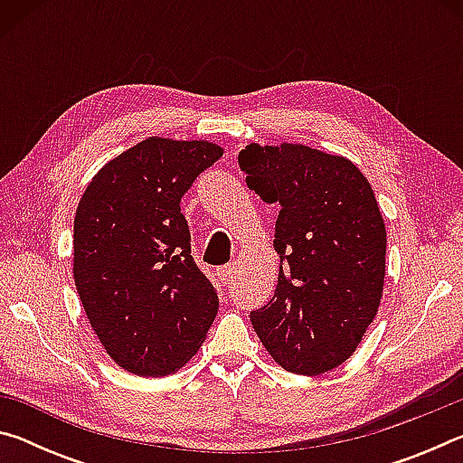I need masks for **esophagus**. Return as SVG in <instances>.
<instances>
[{
  "label": "esophagus",
  "instance_id": "34e87169",
  "mask_svg": "<svg viewBox=\"0 0 463 463\" xmlns=\"http://www.w3.org/2000/svg\"><path fill=\"white\" fill-rule=\"evenodd\" d=\"M234 273V263H229V265H222L221 269H218V276H221L222 281H229L232 278Z\"/></svg>",
  "mask_w": 463,
  "mask_h": 463
}]
</instances>
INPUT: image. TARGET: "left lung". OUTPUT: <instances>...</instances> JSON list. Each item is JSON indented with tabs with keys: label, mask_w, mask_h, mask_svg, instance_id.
I'll return each instance as SVG.
<instances>
[{
	"label": "left lung",
	"mask_w": 463,
	"mask_h": 463,
	"mask_svg": "<svg viewBox=\"0 0 463 463\" xmlns=\"http://www.w3.org/2000/svg\"><path fill=\"white\" fill-rule=\"evenodd\" d=\"M239 165L249 190L279 203L278 288L250 325L284 370L331 372L354 355L383 292L386 224L372 185L347 156L300 143H250Z\"/></svg>",
	"instance_id": "8db88e82"
}]
</instances>
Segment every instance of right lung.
I'll use <instances>...</instances> for the list:
<instances>
[{"label": "right lung", "mask_w": 463, "mask_h": 463, "mask_svg": "<svg viewBox=\"0 0 463 463\" xmlns=\"http://www.w3.org/2000/svg\"><path fill=\"white\" fill-rule=\"evenodd\" d=\"M222 153L202 138L148 137L109 159L81 195L75 288L101 347L130 373L177 372L216 317V288L190 255L179 202Z\"/></svg>", "instance_id": "1"}]
</instances>
